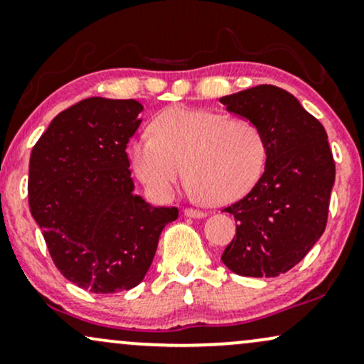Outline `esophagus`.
I'll list each match as a JSON object with an SVG mask.
<instances>
[{"label": "esophagus", "mask_w": 364, "mask_h": 364, "mask_svg": "<svg viewBox=\"0 0 364 364\" xmlns=\"http://www.w3.org/2000/svg\"><path fill=\"white\" fill-rule=\"evenodd\" d=\"M183 216H187V218H196V220H200V218L206 216V213L199 211V209L186 208V209H183Z\"/></svg>", "instance_id": "1"}]
</instances>
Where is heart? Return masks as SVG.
<instances>
[{"mask_svg":"<svg viewBox=\"0 0 364 364\" xmlns=\"http://www.w3.org/2000/svg\"><path fill=\"white\" fill-rule=\"evenodd\" d=\"M153 136L127 148L132 172L158 200H168L183 177L211 204H232L254 189L266 165V139L255 122L191 107L153 119ZM186 166L183 167V165Z\"/></svg>","mask_w":364,"mask_h":364,"instance_id":"1","label":"heart"}]
</instances>
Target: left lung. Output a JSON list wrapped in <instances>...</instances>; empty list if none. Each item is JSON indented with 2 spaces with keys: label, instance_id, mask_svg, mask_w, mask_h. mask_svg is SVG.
<instances>
[{
  "label": "left lung",
  "instance_id": "obj_1",
  "mask_svg": "<svg viewBox=\"0 0 364 364\" xmlns=\"http://www.w3.org/2000/svg\"><path fill=\"white\" fill-rule=\"evenodd\" d=\"M220 102L230 114L257 124L267 149L254 189L225 208L235 216L237 235L221 260L238 276L284 274L326 230L336 181L327 132L296 97L274 85H259Z\"/></svg>",
  "mask_w": 364,
  "mask_h": 364
}]
</instances>
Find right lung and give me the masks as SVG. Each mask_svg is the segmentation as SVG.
<instances>
[{
    "label": "right lung",
    "instance_id": "right-lung-1",
    "mask_svg": "<svg viewBox=\"0 0 364 364\" xmlns=\"http://www.w3.org/2000/svg\"><path fill=\"white\" fill-rule=\"evenodd\" d=\"M141 110L132 98H85L55 115L30 155V213L55 267L92 293L138 286L178 216L134 194L126 148Z\"/></svg>",
    "mask_w": 364,
    "mask_h": 364
}]
</instances>
